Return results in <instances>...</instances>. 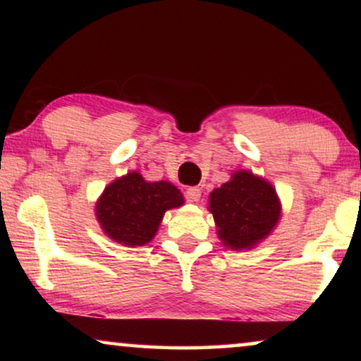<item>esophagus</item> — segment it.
<instances>
[{
    "mask_svg": "<svg viewBox=\"0 0 361 361\" xmlns=\"http://www.w3.org/2000/svg\"><path fill=\"white\" fill-rule=\"evenodd\" d=\"M200 195H202V190L199 187H189V189L185 190V197L189 202H199Z\"/></svg>",
    "mask_w": 361,
    "mask_h": 361,
    "instance_id": "1",
    "label": "esophagus"
}]
</instances>
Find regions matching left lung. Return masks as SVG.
<instances>
[{"mask_svg": "<svg viewBox=\"0 0 361 361\" xmlns=\"http://www.w3.org/2000/svg\"><path fill=\"white\" fill-rule=\"evenodd\" d=\"M216 233L226 248L251 250L274 230L281 216L276 189L250 171H236L209 199Z\"/></svg>", "mask_w": 361, "mask_h": 361, "instance_id": "left-lung-1", "label": "left lung"}]
</instances>
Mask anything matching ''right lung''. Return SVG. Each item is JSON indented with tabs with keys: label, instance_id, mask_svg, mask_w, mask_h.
I'll return each mask as SVG.
<instances>
[{
	"label": "right lung",
	"instance_id": "obj_1",
	"mask_svg": "<svg viewBox=\"0 0 361 361\" xmlns=\"http://www.w3.org/2000/svg\"><path fill=\"white\" fill-rule=\"evenodd\" d=\"M184 205V197L167 180L147 182L128 172L105 187L95 205L106 236L125 246H145L154 238L167 210Z\"/></svg>",
	"mask_w": 361,
	"mask_h": 361
}]
</instances>
